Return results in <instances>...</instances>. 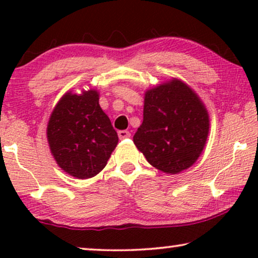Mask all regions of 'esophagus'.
Wrapping results in <instances>:
<instances>
[{
  "instance_id": "esophagus-1",
  "label": "esophagus",
  "mask_w": 258,
  "mask_h": 258,
  "mask_svg": "<svg viewBox=\"0 0 258 258\" xmlns=\"http://www.w3.org/2000/svg\"><path fill=\"white\" fill-rule=\"evenodd\" d=\"M118 137L121 140L128 139V137H130V133L128 132V130H119V132H118Z\"/></svg>"
}]
</instances>
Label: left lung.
<instances>
[{
    "label": "left lung",
    "mask_w": 258,
    "mask_h": 258,
    "mask_svg": "<svg viewBox=\"0 0 258 258\" xmlns=\"http://www.w3.org/2000/svg\"><path fill=\"white\" fill-rule=\"evenodd\" d=\"M208 133L209 116L199 96L171 80L146 93L143 122L134 143L153 167L177 174L200 157Z\"/></svg>",
    "instance_id": "obj_1"
}]
</instances>
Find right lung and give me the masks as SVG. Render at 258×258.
Masks as SVG:
<instances>
[{
	"mask_svg": "<svg viewBox=\"0 0 258 258\" xmlns=\"http://www.w3.org/2000/svg\"><path fill=\"white\" fill-rule=\"evenodd\" d=\"M57 164L76 178H90L105 167L118 142L110 119L98 104V94H66L56 105L47 129Z\"/></svg>",
	"mask_w": 258,
	"mask_h": 258,
	"instance_id": "right-lung-1",
	"label": "right lung"
}]
</instances>
